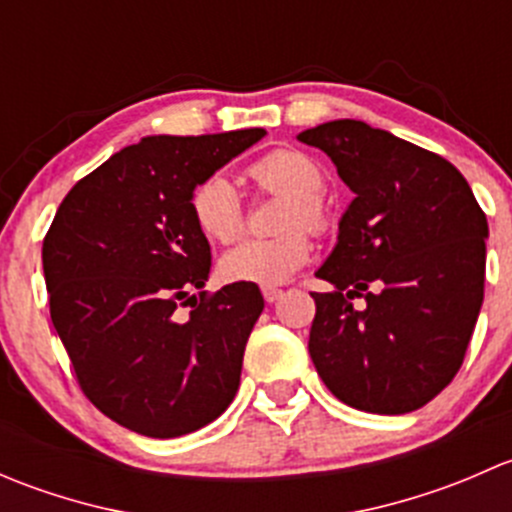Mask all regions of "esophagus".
I'll return each instance as SVG.
<instances>
[{
	"instance_id": "obj_1",
	"label": "esophagus",
	"mask_w": 512,
	"mask_h": 512,
	"mask_svg": "<svg viewBox=\"0 0 512 512\" xmlns=\"http://www.w3.org/2000/svg\"><path fill=\"white\" fill-rule=\"evenodd\" d=\"M262 297H265V302H277V299L282 297V289H277V287H265L262 289Z\"/></svg>"
}]
</instances>
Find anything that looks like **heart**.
<instances>
[{"label":"heart","instance_id":"heart-1","mask_svg":"<svg viewBox=\"0 0 512 512\" xmlns=\"http://www.w3.org/2000/svg\"><path fill=\"white\" fill-rule=\"evenodd\" d=\"M247 178L260 193L282 195L277 227L285 232L265 240H245L220 260V275L237 285L275 287L287 282L312 255L309 232H324L332 208L324 198V170L297 148H277L250 163ZM190 215L200 235L210 242L237 240L245 230V205L225 175L213 173L190 193Z\"/></svg>","mask_w":512,"mask_h":512}]
</instances>
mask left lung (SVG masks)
I'll return each mask as SVG.
<instances>
[{"label":"left lung","mask_w":512,"mask_h":512,"mask_svg":"<svg viewBox=\"0 0 512 512\" xmlns=\"http://www.w3.org/2000/svg\"><path fill=\"white\" fill-rule=\"evenodd\" d=\"M297 138L327 153L354 193L317 270L334 292H312L314 369L352 409H421L458 374L476 327L485 213L456 165L364 121H329Z\"/></svg>","instance_id":"obj_1"}]
</instances>
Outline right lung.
Returning <instances> with one entry per match:
<instances>
[{"instance_id":"1","label":"right lung","mask_w":512,"mask_h":512,"mask_svg":"<svg viewBox=\"0 0 512 512\" xmlns=\"http://www.w3.org/2000/svg\"><path fill=\"white\" fill-rule=\"evenodd\" d=\"M262 136L143 138L81 178L46 232L51 322L76 381L101 414L141 436L193 433L235 399L265 299L237 282L190 297L210 275L190 193Z\"/></svg>"}]
</instances>
